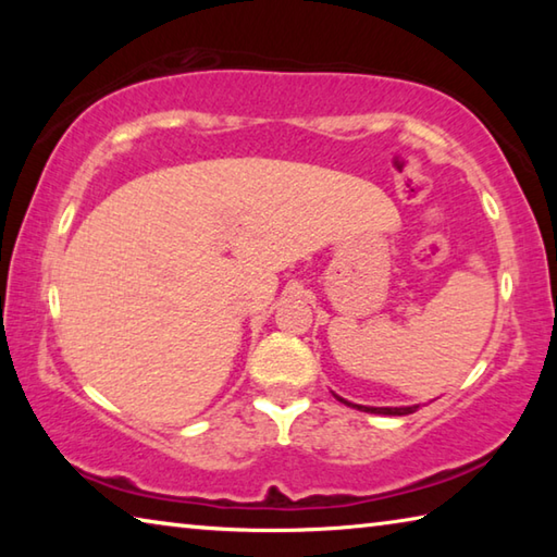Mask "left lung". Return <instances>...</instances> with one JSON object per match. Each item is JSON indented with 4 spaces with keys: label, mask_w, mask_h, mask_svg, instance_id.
Listing matches in <instances>:
<instances>
[{
    "label": "left lung",
    "mask_w": 557,
    "mask_h": 557,
    "mask_svg": "<svg viewBox=\"0 0 557 557\" xmlns=\"http://www.w3.org/2000/svg\"><path fill=\"white\" fill-rule=\"evenodd\" d=\"M346 405H351V408H358L363 412H373V414H410L418 410V405H414V408H366V405H354V403H346Z\"/></svg>",
    "instance_id": "1"
}]
</instances>
